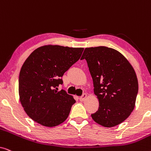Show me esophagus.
I'll return each instance as SVG.
<instances>
[{"label":"esophagus","mask_w":151,"mask_h":151,"mask_svg":"<svg viewBox=\"0 0 151 151\" xmlns=\"http://www.w3.org/2000/svg\"><path fill=\"white\" fill-rule=\"evenodd\" d=\"M86 98H87V95H86V93H84L82 96L80 97V100L82 101V102H83V101H84L86 99Z\"/></svg>","instance_id":"34e87169"}]
</instances>
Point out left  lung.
I'll return each instance as SVG.
<instances>
[{
    "label": "left lung",
    "mask_w": 151,
    "mask_h": 151,
    "mask_svg": "<svg viewBox=\"0 0 151 151\" xmlns=\"http://www.w3.org/2000/svg\"><path fill=\"white\" fill-rule=\"evenodd\" d=\"M83 59L87 62L99 101L93 119L104 127L123 122L135 108L138 92L133 67L120 52L104 46L86 48Z\"/></svg>",
    "instance_id": "1"
}]
</instances>
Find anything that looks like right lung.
Returning a JSON list of instances; mask_svg holds the SVG:
<instances>
[{
	"mask_svg": "<svg viewBox=\"0 0 151 151\" xmlns=\"http://www.w3.org/2000/svg\"><path fill=\"white\" fill-rule=\"evenodd\" d=\"M84 48L48 45L38 47L22 65L18 80L20 102L28 116L53 127L64 122L76 100L58 86L64 73L80 58Z\"/></svg>",
	"mask_w": 151,
	"mask_h": 151,
	"instance_id": "add662e5",
	"label": "right lung"
}]
</instances>
